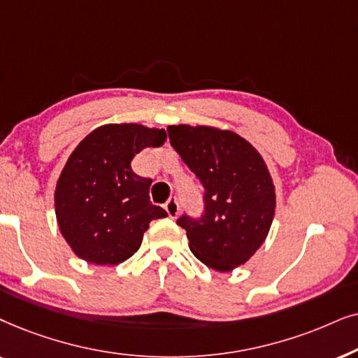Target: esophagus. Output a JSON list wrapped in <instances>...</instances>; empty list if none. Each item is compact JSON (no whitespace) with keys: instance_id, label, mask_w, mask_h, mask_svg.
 I'll use <instances>...</instances> for the list:
<instances>
[{"instance_id":"34e87169","label":"esophagus","mask_w":358,"mask_h":358,"mask_svg":"<svg viewBox=\"0 0 358 358\" xmlns=\"http://www.w3.org/2000/svg\"><path fill=\"white\" fill-rule=\"evenodd\" d=\"M165 211L169 213L170 217H176V214H178V211H180L178 199H176V198H170L169 201L165 203Z\"/></svg>"}]
</instances>
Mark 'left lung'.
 Returning a JSON list of instances; mask_svg holds the SVG:
<instances>
[{
	"label": "left lung",
	"instance_id": "8db88e82",
	"mask_svg": "<svg viewBox=\"0 0 358 358\" xmlns=\"http://www.w3.org/2000/svg\"><path fill=\"white\" fill-rule=\"evenodd\" d=\"M166 131L204 188L201 216L176 219L189 250L217 271L245 264L264 244L275 214V187L264 159L236 132L185 124Z\"/></svg>",
	"mask_w": 358,
	"mask_h": 358
}]
</instances>
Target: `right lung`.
I'll return each mask as SVG.
<instances>
[{"label":"right lung","mask_w":358,"mask_h":358,"mask_svg":"<svg viewBox=\"0 0 358 358\" xmlns=\"http://www.w3.org/2000/svg\"><path fill=\"white\" fill-rule=\"evenodd\" d=\"M164 129L141 124H108L76 145L55 188L62 236L80 259L116 265L139 250L150 221L166 216L152 204L150 178L131 169L145 147H160Z\"/></svg>","instance_id":"obj_1"}]
</instances>
